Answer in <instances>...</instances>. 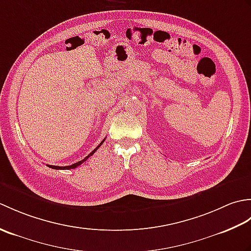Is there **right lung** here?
Listing matches in <instances>:
<instances>
[{"label":"right lung","mask_w":251,"mask_h":251,"mask_svg":"<svg viewBox=\"0 0 251 251\" xmlns=\"http://www.w3.org/2000/svg\"><path fill=\"white\" fill-rule=\"evenodd\" d=\"M103 142H104V139H103L102 141H101V142H100V145H99L97 148H96V149H94V150H93L92 152H90V153L88 154V155H87L86 157H85L84 159H82V161H79V162H77V163H74V164L70 165V166H52V165H47V166L50 167V168H52V169H58V170H59V169H73V168H76L77 166H79V165L83 164L85 161H86V159H88V157H89V156H92L93 154H94L96 151H97V149H98V148H100V146L102 145Z\"/></svg>","instance_id":"1"}]
</instances>
